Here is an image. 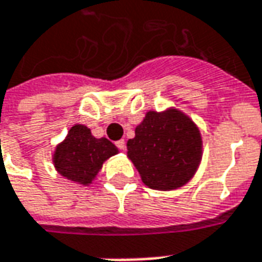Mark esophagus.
<instances>
[{
    "label": "esophagus",
    "instance_id": "1",
    "mask_svg": "<svg viewBox=\"0 0 262 262\" xmlns=\"http://www.w3.org/2000/svg\"><path fill=\"white\" fill-rule=\"evenodd\" d=\"M116 147L119 148V150H125L126 148V141L122 139V140H118L116 141Z\"/></svg>",
    "mask_w": 262,
    "mask_h": 262
}]
</instances>
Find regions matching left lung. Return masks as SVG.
<instances>
[{
	"label": "left lung",
	"mask_w": 262,
	"mask_h": 262,
	"mask_svg": "<svg viewBox=\"0 0 262 262\" xmlns=\"http://www.w3.org/2000/svg\"><path fill=\"white\" fill-rule=\"evenodd\" d=\"M126 146L141 182L152 190H176L189 183L203 158L199 126L175 106L147 111Z\"/></svg>",
	"instance_id": "1"
}]
</instances>
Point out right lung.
<instances>
[{"mask_svg":"<svg viewBox=\"0 0 262 262\" xmlns=\"http://www.w3.org/2000/svg\"><path fill=\"white\" fill-rule=\"evenodd\" d=\"M118 152L119 150L108 139H97L86 125L75 123L67 137L55 146L52 164L62 178L77 185L90 186L104 162Z\"/></svg>","mask_w":262,"mask_h":262,"instance_id":"add662e5","label":"right lung"}]
</instances>
